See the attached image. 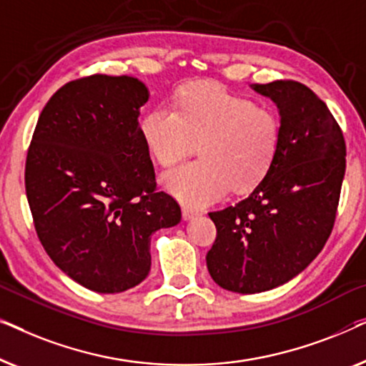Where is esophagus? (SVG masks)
<instances>
[{"label":"esophagus","mask_w":366,"mask_h":366,"mask_svg":"<svg viewBox=\"0 0 366 366\" xmlns=\"http://www.w3.org/2000/svg\"><path fill=\"white\" fill-rule=\"evenodd\" d=\"M182 213H183V218L184 219H192V218H194L198 214L197 212H194V209H189V208H183Z\"/></svg>","instance_id":"1"}]
</instances>
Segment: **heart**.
<instances>
[{
	"mask_svg": "<svg viewBox=\"0 0 366 366\" xmlns=\"http://www.w3.org/2000/svg\"><path fill=\"white\" fill-rule=\"evenodd\" d=\"M144 143L158 163L172 167L199 148L202 158L163 174V187L188 207L217 202L232 187L248 192L272 168L282 142L273 109L213 83H192L142 119Z\"/></svg>",
	"mask_w": 366,
	"mask_h": 366,
	"instance_id": "obj_1",
	"label": "heart"
}]
</instances>
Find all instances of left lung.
I'll list each match as a JSON object with an SVG mask.
<instances>
[{
    "label": "left lung",
    "instance_id": "1",
    "mask_svg": "<svg viewBox=\"0 0 366 366\" xmlns=\"http://www.w3.org/2000/svg\"><path fill=\"white\" fill-rule=\"evenodd\" d=\"M252 88L280 109L277 158L247 198L208 213L217 227L208 272L243 295L277 288L317 258L333 229L347 168L342 128L312 89L293 79Z\"/></svg>",
    "mask_w": 366,
    "mask_h": 366
}]
</instances>
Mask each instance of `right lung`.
<instances>
[{"label": "right lung", "mask_w": 366, "mask_h": 366, "mask_svg": "<svg viewBox=\"0 0 366 366\" xmlns=\"http://www.w3.org/2000/svg\"><path fill=\"white\" fill-rule=\"evenodd\" d=\"M148 97L132 76L73 79L49 98L28 148L24 187L39 242L98 293L142 283L152 234L182 219L177 199L158 192L138 124Z\"/></svg>", "instance_id": "right-lung-1"}]
</instances>
